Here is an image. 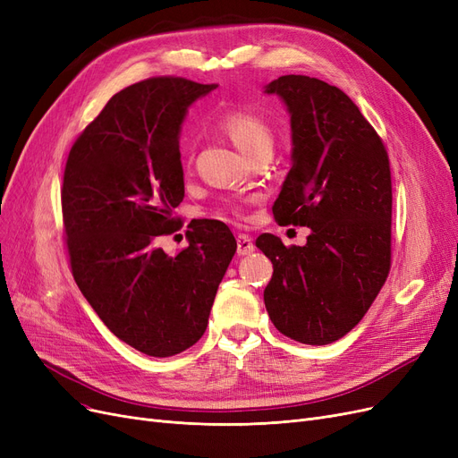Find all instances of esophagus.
<instances>
[{"label": "esophagus", "mask_w": 458, "mask_h": 458, "mask_svg": "<svg viewBox=\"0 0 458 458\" xmlns=\"http://www.w3.org/2000/svg\"><path fill=\"white\" fill-rule=\"evenodd\" d=\"M256 250L254 242H251V239L248 234H239L236 236V254L239 256H250L251 251Z\"/></svg>", "instance_id": "1"}]
</instances>
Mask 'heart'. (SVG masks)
Here are the masks:
<instances>
[{
	"label": "heart",
	"instance_id": "heart-1",
	"mask_svg": "<svg viewBox=\"0 0 458 458\" xmlns=\"http://www.w3.org/2000/svg\"><path fill=\"white\" fill-rule=\"evenodd\" d=\"M216 124L248 159H254L256 155L263 151H273L275 134L271 124L254 109H227L217 117Z\"/></svg>",
	"mask_w": 458,
	"mask_h": 458
}]
</instances>
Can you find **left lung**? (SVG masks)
<instances>
[{
    "instance_id": "obj_1",
    "label": "left lung",
    "mask_w": 458,
    "mask_h": 458,
    "mask_svg": "<svg viewBox=\"0 0 458 458\" xmlns=\"http://www.w3.org/2000/svg\"><path fill=\"white\" fill-rule=\"evenodd\" d=\"M265 92L278 94L292 124V168L273 214L280 225L310 229L305 246L258 236L275 269L265 307L280 334L329 344L364 318L390 271L388 155L341 89L282 75Z\"/></svg>"
}]
</instances>
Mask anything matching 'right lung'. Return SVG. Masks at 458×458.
<instances>
[{
    "instance_id": "obj_1",
    "label": "right lung",
    "mask_w": 458,
    "mask_h": 458,
    "mask_svg": "<svg viewBox=\"0 0 458 458\" xmlns=\"http://www.w3.org/2000/svg\"><path fill=\"white\" fill-rule=\"evenodd\" d=\"M217 85L151 77L117 92L75 140L62 216L79 290L114 335L155 358L193 346L236 251L216 219L187 225L168 256L157 236L178 231L183 200L180 131L187 107Z\"/></svg>"
}]
</instances>
